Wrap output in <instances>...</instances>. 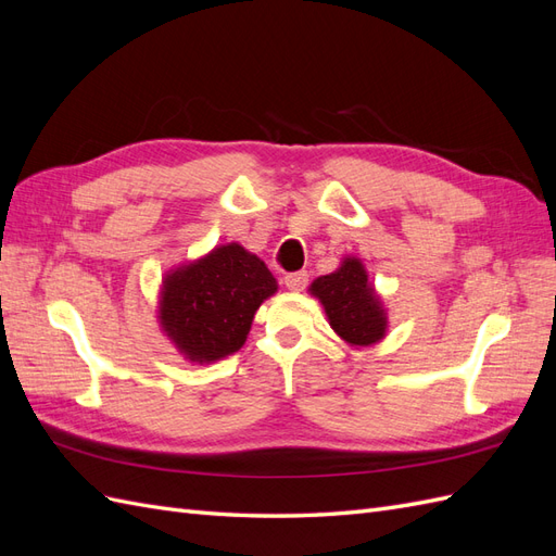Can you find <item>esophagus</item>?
Instances as JSON below:
<instances>
[{
    "label": "esophagus",
    "instance_id": "1",
    "mask_svg": "<svg viewBox=\"0 0 556 556\" xmlns=\"http://www.w3.org/2000/svg\"><path fill=\"white\" fill-rule=\"evenodd\" d=\"M285 288L292 290V292H301L308 285V271H296V274H288L282 278Z\"/></svg>",
    "mask_w": 556,
    "mask_h": 556
}]
</instances>
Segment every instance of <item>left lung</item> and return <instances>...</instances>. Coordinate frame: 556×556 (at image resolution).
<instances>
[{
	"mask_svg": "<svg viewBox=\"0 0 556 556\" xmlns=\"http://www.w3.org/2000/svg\"><path fill=\"white\" fill-rule=\"evenodd\" d=\"M311 294L323 301L331 329L350 345H371L384 336L387 317L359 260L348 257L333 274L317 278Z\"/></svg>",
	"mask_w": 556,
	"mask_h": 556,
	"instance_id": "left-lung-1",
	"label": "left lung"
}]
</instances>
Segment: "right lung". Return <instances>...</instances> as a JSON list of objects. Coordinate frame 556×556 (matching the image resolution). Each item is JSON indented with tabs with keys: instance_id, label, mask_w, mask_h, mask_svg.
I'll use <instances>...</instances> for the list:
<instances>
[{
	"instance_id": "1",
	"label": "right lung",
	"mask_w": 556,
	"mask_h": 556,
	"mask_svg": "<svg viewBox=\"0 0 556 556\" xmlns=\"http://www.w3.org/2000/svg\"><path fill=\"white\" fill-rule=\"evenodd\" d=\"M278 290L266 264L239 243L215 248L164 280L160 319L185 357L208 364L237 352L257 308Z\"/></svg>"
}]
</instances>
